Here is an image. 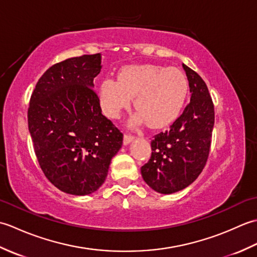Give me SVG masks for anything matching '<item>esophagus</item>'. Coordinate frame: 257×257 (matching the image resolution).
<instances>
[{"instance_id": "34e87169", "label": "esophagus", "mask_w": 257, "mask_h": 257, "mask_svg": "<svg viewBox=\"0 0 257 257\" xmlns=\"http://www.w3.org/2000/svg\"><path fill=\"white\" fill-rule=\"evenodd\" d=\"M135 139V136L134 135H130V134H124L123 136V144L124 145H128L132 143V141Z\"/></svg>"}]
</instances>
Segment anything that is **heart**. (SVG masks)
I'll return each mask as SVG.
<instances>
[{"label":"heart","instance_id":"b5f03b06","mask_svg":"<svg viewBox=\"0 0 257 257\" xmlns=\"http://www.w3.org/2000/svg\"><path fill=\"white\" fill-rule=\"evenodd\" d=\"M189 92L187 76L176 67L141 65L123 68L118 81L107 78L100 86L103 112L109 118L119 117L135 97L134 105L151 128L170 124L181 112Z\"/></svg>","mask_w":257,"mask_h":257}]
</instances>
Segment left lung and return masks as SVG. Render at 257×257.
<instances>
[{"mask_svg":"<svg viewBox=\"0 0 257 257\" xmlns=\"http://www.w3.org/2000/svg\"><path fill=\"white\" fill-rule=\"evenodd\" d=\"M189 80L191 101L170 129L155 136L151 157L141 167V176L155 191L170 194L192 183L210 155L214 105L204 80L182 65Z\"/></svg>","mask_w":257,"mask_h":257,"instance_id":"obj_1","label":"left lung"}]
</instances>
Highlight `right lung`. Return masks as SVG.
Masks as SVG:
<instances>
[{"instance_id":"obj_1","label":"right lung","mask_w":257,"mask_h":257,"mask_svg":"<svg viewBox=\"0 0 257 257\" xmlns=\"http://www.w3.org/2000/svg\"><path fill=\"white\" fill-rule=\"evenodd\" d=\"M100 54L59 62L32 92L27 121L43 173L63 192L86 195L105 182L123 134L101 113L94 78Z\"/></svg>"}]
</instances>
